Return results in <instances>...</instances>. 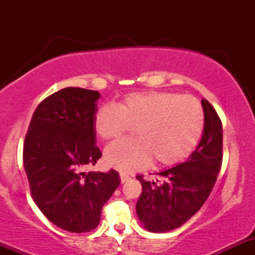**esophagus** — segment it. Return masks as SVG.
<instances>
[{
	"mask_svg": "<svg viewBox=\"0 0 255 255\" xmlns=\"http://www.w3.org/2000/svg\"><path fill=\"white\" fill-rule=\"evenodd\" d=\"M120 179H121V182H126V181H128V180H129V176L128 175H126V174H123V173H121L120 174Z\"/></svg>",
	"mask_w": 255,
	"mask_h": 255,
	"instance_id": "1",
	"label": "esophagus"
}]
</instances>
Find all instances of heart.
<instances>
[{"instance_id": "1", "label": "heart", "mask_w": 255, "mask_h": 255, "mask_svg": "<svg viewBox=\"0 0 255 255\" xmlns=\"http://www.w3.org/2000/svg\"><path fill=\"white\" fill-rule=\"evenodd\" d=\"M95 132L105 140L118 139L135 127V140H120L105 150L112 168L130 173L148 165L181 163L202 137L205 113L199 100L174 92H134L116 106L105 105L94 118Z\"/></svg>"}]
</instances>
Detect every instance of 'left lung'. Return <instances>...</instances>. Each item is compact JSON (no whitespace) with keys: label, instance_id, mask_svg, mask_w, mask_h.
<instances>
[{"label":"left lung","instance_id":"8db88e82","mask_svg":"<svg viewBox=\"0 0 255 255\" xmlns=\"http://www.w3.org/2000/svg\"><path fill=\"white\" fill-rule=\"evenodd\" d=\"M205 127L201 142L186 161L145 180L135 205L138 218L150 232L173 231L189 221L212 191L222 164V123L207 100L202 99Z\"/></svg>","mask_w":255,"mask_h":255}]
</instances>
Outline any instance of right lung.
I'll list each match as a JSON object with an SVG mask.
<instances>
[{
    "instance_id": "1",
    "label": "right lung",
    "mask_w": 255,
    "mask_h": 255,
    "mask_svg": "<svg viewBox=\"0 0 255 255\" xmlns=\"http://www.w3.org/2000/svg\"><path fill=\"white\" fill-rule=\"evenodd\" d=\"M100 96L80 87L54 92L38 105L25 134L23 165L33 200L50 222L68 232L95 230L121 182L116 170L82 171L102 155L94 127Z\"/></svg>"
}]
</instances>
